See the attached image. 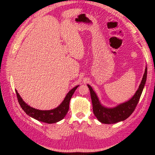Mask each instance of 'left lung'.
<instances>
[{
    "label": "left lung",
    "mask_w": 155,
    "mask_h": 155,
    "mask_svg": "<svg viewBox=\"0 0 155 155\" xmlns=\"http://www.w3.org/2000/svg\"><path fill=\"white\" fill-rule=\"evenodd\" d=\"M147 76V67H146L144 73L139 85L133 97L125 103H121L117 106L108 108L103 106L101 103L96 93L93 91L91 85L87 84L91 93V97L93 103V113L98 121L104 124H114L118 122L123 121L129 117L135 109L139 103L141 94L146 83Z\"/></svg>",
    "instance_id": "1"
}]
</instances>
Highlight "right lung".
<instances>
[{
	"instance_id": "right-lung-1",
	"label": "right lung",
	"mask_w": 155,
	"mask_h": 155,
	"mask_svg": "<svg viewBox=\"0 0 155 155\" xmlns=\"http://www.w3.org/2000/svg\"><path fill=\"white\" fill-rule=\"evenodd\" d=\"M78 86L79 85H77V86L72 88L68 92L67 94L66 95L63 101L62 102L58 107L54 108V109L48 110H38L30 107L22 100L21 97L18 93L17 91H15L16 96H17L18 103L21 105L22 110L25 112L26 114L38 121L43 122V123L48 124H52L57 123V122L61 120L64 118L66 114H67L68 111L69 103H70L71 97Z\"/></svg>"
}]
</instances>
